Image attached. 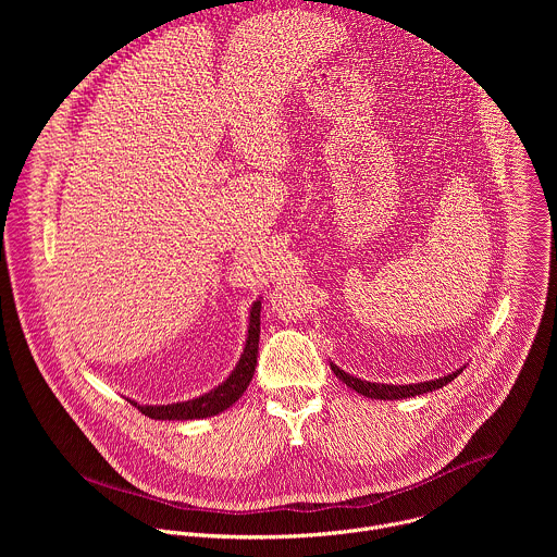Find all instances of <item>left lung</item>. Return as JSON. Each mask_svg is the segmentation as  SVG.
<instances>
[{"instance_id": "1", "label": "left lung", "mask_w": 557, "mask_h": 557, "mask_svg": "<svg viewBox=\"0 0 557 557\" xmlns=\"http://www.w3.org/2000/svg\"><path fill=\"white\" fill-rule=\"evenodd\" d=\"M333 372L348 385L352 387L355 392L368 396V399H381V401H399V399H410V396H417V394H425V392H434L443 385H447L449 381H454L462 368H458L456 372H449L445 376H438V379H432V381H423V383H410V385H394V383H372V381H363V379H357L348 372H344L342 368H337L335 363H331Z\"/></svg>"}]
</instances>
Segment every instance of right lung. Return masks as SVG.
<instances>
[{"instance_id": "right-lung-1", "label": "right lung", "mask_w": 557, "mask_h": 557, "mask_svg": "<svg viewBox=\"0 0 557 557\" xmlns=\"http://www.w3.org/2000/svg\"><path fill=\"white\" fill-rule=\"evenodd\" d=\"M260 308L262 299L253 301L251 312H249V333H247V344L240 355V361L235 363L233 372L213 389L205 392L202 396H196V399L189 401H178V404H168V406H140L129 399L134 408L140 410V414L153 419V421H194V419H209L226 408H231L245 389L249 387L256 363H258V344H260Z\"/></svg>"}]
</instances>
